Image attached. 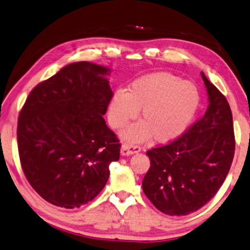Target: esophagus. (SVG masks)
Instances as JSON below:
<instances>
[{
    "instance_id": "1",
    "label": "esophagus",
    "mask_w": 250,
    "mask_h": 250,
    "mask_svg": "<svg viewBox=\"0 0 250 250\" xmlns=\"http://www.w3.org/2000/svg\"><path fill=\"white\" fill-rule=\"evenodd\" d=\"M141 148L137 145H131V144H124L121 146V154L122 156H130V154L139 152Z\"/></svg>"
}]
</instances>
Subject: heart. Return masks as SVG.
<instances>
[{
  "mask_svg": "<svg viewBox=\"0 0 250 250\" xmlns=\"http://www.w3.org/2000/svg\"><path fill=\"white\" fill-rule=\"evenodd\" d=\"M198 92L191 83L180 81L169 73H152L137 79L128 92L117 91L109 104V124L121 129L137 117L141 122L124 131L129 141H141L151 136L167 142L184 131L198 106Z\"/></svg>",
  "mask_w": 250,
  "mask_h": 250,
  "instance_id": "1",
  "label": "heart"
}]
</instances>
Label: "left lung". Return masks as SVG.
<instances>
[{"label":"left lung","instance_id":"1","mask_svg":"<svg viewBox=\"0 0 250 250\" xmlns=\"http://www.w3.org/2000/svg\"><path fill=\"white\" fill-rule=\"evenodd\" d=\"M209 96L206 113L167 145L146 151L150 168L142 189L169 216L195 212L224 184L235 154L232 113L227 99L201 73Z\"/></svg>","mask_w":250,"mask_h":250}]
</instances>
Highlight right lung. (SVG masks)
Here are the masks:
<instances>
[{"label":"right lung","mask_w":250,"mask_h":250,"mask_svg":"<svg viewBox=\"0 0 250 250\" xmlns=\"http://www.w3.org/2000/svg\"><path fill=\"white\" fill-rule=\"evenodd\" d=\"M108 69L90 62L64 66L31 91L18 120L21 167L47 203L68 209L104 188L120 158L117 134L104 116L113 92Z\"/></svg>","instance_id":"right-lung-1"}]
</instances>
